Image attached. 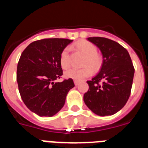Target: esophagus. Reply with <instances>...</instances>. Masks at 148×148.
I'll list each match as a JSON object with an SVG mask.
<instances>
[{"instance_id": "obj_1", "label": "esophagus", "mask_w": 148, "mask_h": 148, "mask_svg": "<svg viewBox=\"0 0 148 148\" xmlns=\"http://www.w3.org/2000/svg\"><path fill=\"white\" fill-rule=\"evenodd\" d=\"M79 83H80V82H79V81H77V80H75V81H74V84H75V86H77V85H79Z\"/></svg>"}]
</instances>
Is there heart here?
I'll use <instances>...</instances> for the list:
<instances>
[{"label": "heart", "mask_w": 148, "mask_h": 148, "mask_svg": "<svg viewBox=\"0 0 148 148\" xmlns=\"http://www.w3.org/2000/svg\"><path fill=\"white\" fill-rule=\"evenodd\" d=\"M75 47L78 51L85 55L83 60V66H88L82 69L72 68L64 73V75L67 79L73 80L82 81L87 77L91 75L92 68L93 71H97L100 68L102 64L101 57L97 54V48L94 44L90 42L82 40L78 42L75 45ZM60 64L63 69H67L70 66V58L69 55V49L66 48L62 51L60 56Z\"/></svg>", "instance_id": "obj_1"}]
</instances>
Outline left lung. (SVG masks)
I'll use <instances>...</instances> for the list:
<instances>
[{
  "mask_svg": "<svg viewBox=\"0 0 148 148\" xmlns=\"http://www.w3.org/2000/svg\"><path fill=\"white\" fill-rule=\"evenodd\" d=\"M88 40L99 49L103 64L99 73L87 82L89 90L84 102L97 115H112L124 106L130 95L135 73L132 60L127 49L117 42L104 37Z\"/></svg>",
  "mask_w": 148,
  "mask_h": 148,
  "instance_id": "obj_1",
  "label": "left lung"
}]
</instances>
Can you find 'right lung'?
Wrapping results in <instances>:
<instances>
[{"label":"right lung","instance_id":"obj_1","mask_svg":"<svg viewBox=\"0 0 148 148\" xmlns=\"http://www.w3.org/2000/svg\"><path fill=\"white\" fill-rule=\"evenodd\" d=\"M73 41L58 38L37 40L21 53L16 74L18 90L25 106L40 117L56 114L75 86L71 79L55 82L63 75L60 54Z\"/></svg>","mask_w":148,"mask_h":148}]
</instances>
